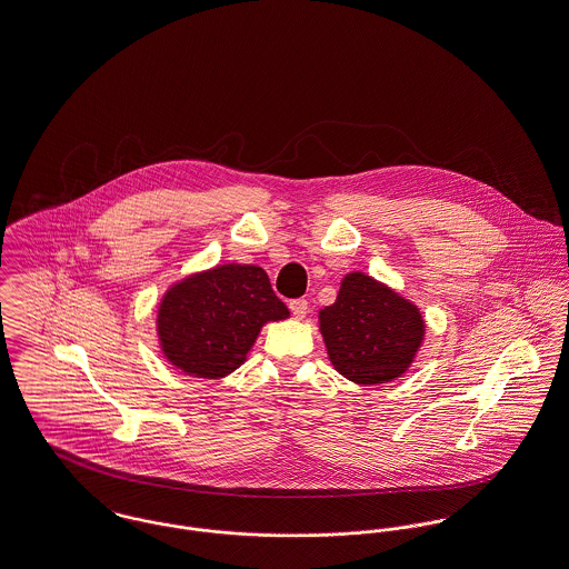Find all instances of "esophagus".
I'll return each instance as SVG.
<instances>
[{
  "label": "esophagus",
  "instance_id": "34e87169",
  "mask_svg": "<svg viewBox=\"0 0 569 569\" xmlns=\"http://www.w3.org/2000/svg\"><path fill=\"white\" fill-rule=\"evenodd\" d=\"M307 301L305 299H297V301H290V311H292V316L297 318V320H302L305 316H307Z\"/></svg>",
  "mask_w": 569,
  "mask_h": 569
}]
</instances>
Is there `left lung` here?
I'll use <instances>...</instances> for the list:
<instances>
[{
	"label": "left lung",
	"mask_w": 569,
	"mask_h": 569,
	"mask_svg": "<svg viewBox=\"0 0 569 569\" xmlns=\"http://www.w3.org/2000/svg\"><path fill=\"white\" fill-rule=\"evenodd\" d=\"M318 327L335 371L361 387L401 378L428 329L415 302L361 270L341 277L333 305L318 313Z\"/></svg>",
	"instance_id": "left-lung-1"
}]
</instances>
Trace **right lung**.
<instances>
[{"label": "right lung", "mask_w": 569, "mask_h": 569, "mask_svg": "<svg viewBox=\"0 0 569 569\" xmlns=\"http://www.w3.org/2000/svg\"><path fill=\"white\" fill-rule=\"evenodd\" d=\"M288 318L290 311L274 297L264 268L226 262L168 286L154 329L171 368L217 380L247 361L264 325Z\"/></svg>", "instance_id": "1"}]
</instances>
